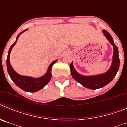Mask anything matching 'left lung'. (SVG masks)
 Wrapping results in <instances>:
<instances>
[{
    "instance_id": "obj_1",
    "label": "left lung",
    "mask_w": 127,
    "mask_h": 127,
    "mask_svg": "<svg viewBox=\"0 0 127 127\" xmlns=\"http://www.w3.org/2000/svg\"><path fill=\"white\" fill-rule=\"evenodd\" d=\"M102 32L104 36L107 38L110 44L113 46L114 52L113 55V61L109 69L107 72H105V73L101 74L94 75V76H83L76 71L73 66V62H72L70 65V73L74 79L79 83L81 85L85 86V88L91 90H96L102 88L104 86L109 83L116 76L120 67V58L118 56V47L114 43L113 37L108 32H107L105 30H103Z\"/></svg>"
}]
</instances>
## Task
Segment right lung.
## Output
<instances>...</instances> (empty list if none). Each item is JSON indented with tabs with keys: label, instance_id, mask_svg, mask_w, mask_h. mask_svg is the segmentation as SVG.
<instances>
[{
	"label": "right lung",
	"instance_id": "add662e5",
	"mask_svg": "<svg viewBox=\"0 0 127 127\" xmlns=\"http://www.w3.org/2000/svg\"><path fill=\"white\" fill-rule=\"evenodd\" d=\"M27 30V29H26V30L22 31V32H20L17 36V37H16L14 43L11 45V48H10L9 50L8 51V55H7V72H8V74L11 79L13 81V82L16 85L18 86L19 88L25 91V92H37V91L40 90L42 88H44L48 83V82L50 81L51 78V68H52V66L57 61V60H54L53 62H52V63H51V64L48 67L46 73L40 77L35 78V77H30V76H22V75H20L19 74H18L13 69V68L11 65L9 60L10 53H11V50L14 47V46L15 45L16 42H17L20 35L23 33Z\"/></svg>",
	"mask_w": 127,
	"mask_h": 127
}]
</instances>
